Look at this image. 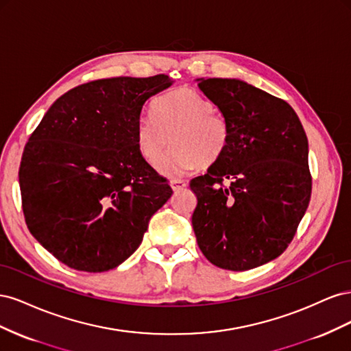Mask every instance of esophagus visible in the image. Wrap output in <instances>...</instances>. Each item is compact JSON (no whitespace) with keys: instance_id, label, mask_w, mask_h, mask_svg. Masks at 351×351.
Listing matches in <instances>:
<instances>
[{"instance_id":"34e87169","label":"esophagus","mask_w":351,"mask_h":351,"mask_svg":"<svg viewBox=\"0 0 351 351\" xmlns=\"http://www.w3.org/2000/svg\"><path fill=\"white\" fill-rule=\"evenodd\" d=\"M186 186H187V183L182 178H173L171 180V187H173L174 192H177V190H183Z\"/></svg>"}]
</instances>
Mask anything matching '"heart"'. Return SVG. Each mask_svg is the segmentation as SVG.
Segmentation results:
<instances>
[{
  "label": "heart",
  "mask_w": 351,
  "mask_h": 351,
  "mask_svg": "<svg viewBox=\"0 0 351 351\" xmlns=\"http://www.w3.org/2000/svg\"><path fill=\"white\" fill-rule=\"evenodd\" d=\"M177 146L167 171L209 165L224 155L230 142L227 121L212 104L193 89L169 92L155 104V117L143 115L136 125V145L152 167L162 161L169 143Z\"/></svg>",
  "instance_id": "obj_1"
}]
</instances>
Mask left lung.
I'll use <instances>...</instances> for the list:
<instances>
[{
    "instance_id": "obj_1",
    "label": "left lung",
    "mask_w": 351,
    "mask_h": 351,
    "mask_svg": "<svg viewBox=\"0 0 351 351\" xmlns=\"http://www.w3.org/2000/svg\"><path fill=\"white\" fill-rule=\"evenodd\" d=\"M196 82L230 129L224 155L190 182L196 240L218 268L247 271L278 258L295 234L312 193L309 145L285 101L239 79Z\"/></svg>"
}]
</instances>
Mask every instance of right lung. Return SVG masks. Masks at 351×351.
Segmentation results:
<instances>
[{
  "mask_svg": "<svg viewBox=\"0 0 351 351\" xmlns=\"http://www.w3.org/2000/svg\"><path fill=\"white\" fill-rule=\"evenodd\" d=\"M171 84L165 74L80 84L51 105L29 137L19 169L26 224L67 267H119L171 197L136 145L145 104Z\"/></svg>",
  "mask_w": 351,
  "mask_h": 351,
  "instance_id": "1",
  "label": "right lung"
}]
</instances>
